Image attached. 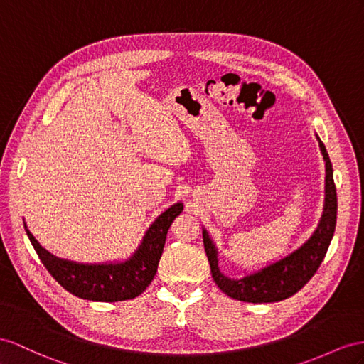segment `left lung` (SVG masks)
<instances>
[{"mask_svg": "<svg viewBox=\"0 0 364 364\" xmlns=\"http://www.w3.org/2000/svg\"><path fill=\"white\" fill-rule=\"evenodd\" d=\"M321 154L326 161V198L324 212L320 225L306 243L279 262L262 269L259 272L246 275L240 279H230L220 272L217 249L208 232L203 230L204 250L210 264L212 278L223 292L234 300L246 303H274L292 296L309 282L318 271L328 252L331 240L337 225V189L333 183V171L329 155L320 141Z\"/></svg>", "mask_w": 364, "mask_h": 364, "instance_id": "left-lung-1", "label": "left lung"}]
</instances>
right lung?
<instances>
[{"label":"right lung","instance_id":"right-lung-1","mask_svg":"<svg viewBox=\"0 0 364 364\" xmlns=\"http://www.w3.org/2000/svg\"><path fill=\"white\" fill-rule=\"evenodd\" d=\"M183 204L176 203L163 212L149 228L134 257L119 264H78L46 252L26 228V234L48 272L75 296L92 301H123L135 298L154 279L163 254L166 235Z\"/></svg>","mask_w":364,"mask_h":364}]
</instances>
